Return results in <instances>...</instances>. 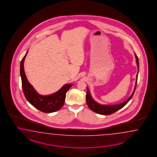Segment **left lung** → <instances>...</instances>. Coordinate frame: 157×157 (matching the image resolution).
Listing matches in <instances>:
<instances>
[{
  "label": "left lung",
  "instance_id": "1",
  "mask_svg": "<svg viewBox=\"0 0 157 157\" xmlns=\"http://www.w3.org/2000/svg\"><path fill=\"white\" fill-rule=\"evenodd\" d=\"M135 56H136V62L137 64V67H138V71H139V60H138V58L137 55H136V53H135ZM138 71L136 74L135 87H134V89L132 93V95L128 98L126 101H124L123 103H122L121 104H118V105H101L97 102H95L91 95L89 88L87 87V94H86V99L87 106H89V107L91 110L93 111L94 112L97 113L99 114L107 115H110L114 113L115 112L119 110V109H122V107L125 106L127 103L129 102V101L132 99V97L134 92H135V90H136V83H137V79H138Z\"/></svg>",
  "mask_w": 157,
  "mask_h": 157
}]
</instances>
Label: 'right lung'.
Wrapping results in <instances>:
<instances>
[{
  "label": "right lung",
  "instance_id": "right-lung-1",
  "mask_svg": "<svg viewBox=\"0 0 157 157\" xmlns=\"http://www.w3.org/2000/svg\"><path fill=\"white\" fill-rule=\"evenodd\" d=\"M27 52L21 59L20 70L22 89L25 98L30 104L43 113H50L59 110L63 106L66 93L72 85H64L59 91L49 95L39 94L29 82L25 72L24 61Z\"/></svg>",
  "mask_w": 157,
  "mask_h": 157
}]
</instances>
